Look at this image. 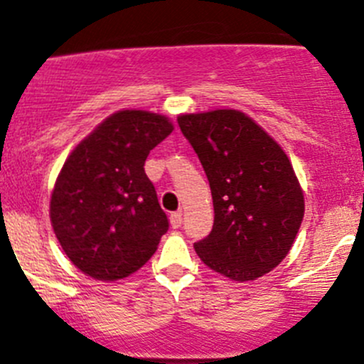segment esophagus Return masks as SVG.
Masks as SVG:
<instances>
[{
    "label": "esophagus",
    "instance_id": "1",
    "mask_svg": "<svg viewBox=\"0 0 364 364\" xmlns=\"http://www.w3.org/2000/svg\"><path fill=\"white\" fill-rule=\"evenodd\" d=\"M170 224L173 229H178L182 225V212H175L170 215Z\"/></svg>",
    "mask_w": 364,
    "mask_h": 364
}]
</instances>
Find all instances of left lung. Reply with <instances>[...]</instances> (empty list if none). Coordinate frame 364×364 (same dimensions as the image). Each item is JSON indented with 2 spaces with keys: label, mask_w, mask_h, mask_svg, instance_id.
<instances>
[{
  "label": "left lung",
  "mask_w": 364,
  "mask_h": 364,
  "mask_svg": "<svg viewBox=\"0 0 364 364\" xmlns=\"http://www.w3.org/2000/svg\"><path fill=\"white\" fill-rule=\"evenodd\" d=\"M213 198V229L194 243L198 257L232 281L267 274L288 255L304 218L293 166L264 128L234 109L181 114Z\"/></svg>",
  "instance_id": "1"
}]
</instances>
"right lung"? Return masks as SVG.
Returning a JSON list of instances; mask_svg holds the SVG:
<instances>
[{
  "instance_id": "obj_1",
  "label": "right lung",
  "mask_w": 364,
  "mask_h": 364,
  "mask_svg": "<svg viewBox=\"0 0 364 364\" xmlns=\"http://www.w3.org/2000/svg\"><path fill=\"white\" fill-rule=\"evenodd\" d=\"M171 132L166 116L124 109L105 118L65 159L50 220L64 253L87 276L123 279L158 250L168 218L144 165Z\"/></svg>"
}]
</instances>
